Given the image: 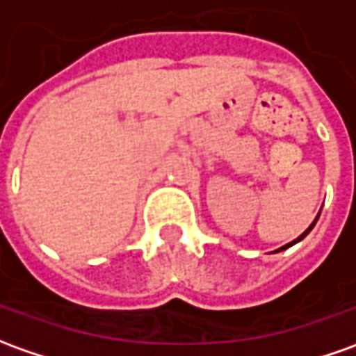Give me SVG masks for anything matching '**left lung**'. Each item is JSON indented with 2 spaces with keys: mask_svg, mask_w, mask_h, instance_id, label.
<instances>
[{
  "mask_svg": "<svg viewBox=\"0 0 356 356\" xmlns=\"http://www.w3.org/2000/svg\"><path fill=\"white\" fill-rule=\"evenodd\" d=\"M316 220H318V219H316ZM316 220H314L312 225H310V227H308V229H306L305 232H302V234H300V236H298V238H296V240H293V242H291V244H286V246H283V248H281V250L289 248V246H293V244H296V242H298V240H302V238H305L306 234H308V232H310V230H312V227H314V225H316Z\"/></svg>",
  "mask_w": 356,
  "mask_h": 356,
  "instance_id": "left-lung-1",
  "label": "left lung"
}]
</instances>
